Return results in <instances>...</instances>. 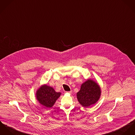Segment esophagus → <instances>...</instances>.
<instances>
[{
	"label": "esophagus",
	"instance_id": "1",
	"mask_svg": "<svg viewBox=\"0 0 135 135\" xmlns=\"http://www.w3.org/2000/svg\"><path fill=\"white\" fill-rule=\"evenodd\" d=\"M65 93H68V94L69 93V94H71V91H66Z\"/></svg>",
	"mask_w": 135,
	"mask_h": 135
}]
</instances>
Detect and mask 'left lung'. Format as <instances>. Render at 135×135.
I'll return each mask as SVG.
<instances>
[{"instance_id": "1", "label": "left lung", "mask_w": 135, "mask_h": 135, "mask_svg": "<svg viewBox=\"0 0 135 135\" xmlns=\"http://www.w3.org/2000/svg\"><path fill=\"white\" fill-rule=\"evenodd\" d=\"M100 86L91 79H88L81 86L80 90L76 93L79 103L84 107L95 104L101 95Z\"/></svg>"}]
</instances>
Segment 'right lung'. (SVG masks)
Instances as JSON below:
<instances>
[{"instance_id":"right-lung-1","label":"right lung","mask_w":135,"mask_h":135,"mask_svg":"<svg viewBox=\"0 0 135 135\" xmlns=\"http://www.w3.org/2000/svg\"><path fill=\"white\" fill-rule=\"evenodd\" d=\"M60 92H56L52 87L42 85L36 91V98L39 103L46 108H51L60 97Z\"/></svg>"}]
</instances>
